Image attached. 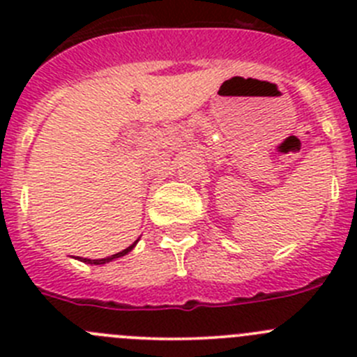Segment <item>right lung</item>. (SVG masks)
I'll list each match as a JSON object with an SVG mask.
<instances>
[{"label":"right lung","mask_w":357,"mask_h":357,"mask_svg":"<svg viewBox=\"0 0 357 357\" xmlns=\"http://www.w3.org/2000/svg\"><path fill=\"white\" fill-rule=\"evenodd\" d=\"M137 241H139V239H137ZM137 241L132 243L130 247L125 248V250L118 252V254H114V255H109V257H103V259H87V257H77V259L82 261V263H85V264H107V263H110V261L118 259V257H123V255H127L128 252L134 250V247L137 245Z\"/></svg>","instance_id":"obj_1"}]
</instances>
